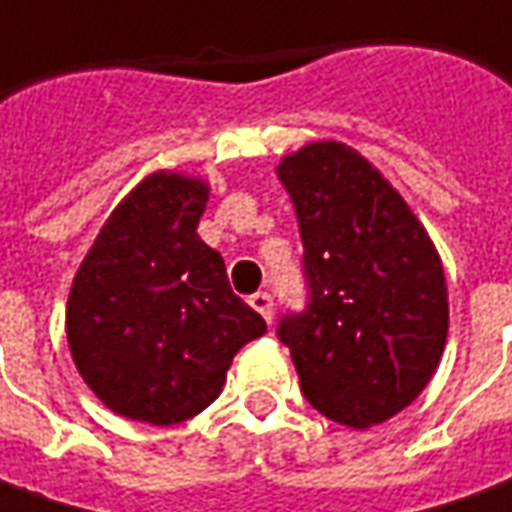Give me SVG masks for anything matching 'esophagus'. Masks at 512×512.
<instances>
[{"label": "esophagus", "instance_id": "esophagus-1", "mask_svg": "<svg viewBox=\"0 0 512 512\" xmlns=\"http://www.w3.org/2000/svg\"><path fill=\"white\" fill-rule=\"evenodd\" d=\"M250 306H253L267 323L273 320V295H270V292H256V295H250Z\"/></svg>", "mask_w": 512, "mask_h": 512}]
</instances>
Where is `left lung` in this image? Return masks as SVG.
I'll return each mask as SVG.
<instances>
[{"instance_id":"obj_1","label":"left lung","mask_w":512,"mask_h":512,"mask_svg":"<svg viewBox=\"0 0 512 512\" xmlns=\"http://www.w3.org/2000/svg\"><path fill=\"white\" fill-rule=\"evenodd\" d=\"M303 242L306 306L278 320L306 401L365 429L404 410L438 368L449 301L424 225L382 172L351 147L317 142L287 155Z\"/></svg>"}]
</instances>
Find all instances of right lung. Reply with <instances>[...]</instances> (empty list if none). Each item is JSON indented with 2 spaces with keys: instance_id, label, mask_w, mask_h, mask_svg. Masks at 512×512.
<instances>
[{
  "instance_id": "add662e5",
  "label": "right lung",
  "mask_w": 512,
  "mask_h": 512,
  "mask_svg": "<svg viewBox=\"0 0 512 512\" xmlns=\"http://www.w3.org/2000/svg\"><path fill=\"white\" fill-rule=\"evenodd\" d=\"M209 186L155 172L102 225L69 292L74 365L133 421L181 424L220 396L234 354L267 323L197 236Z\"/></svg>"
}]
</instances>
